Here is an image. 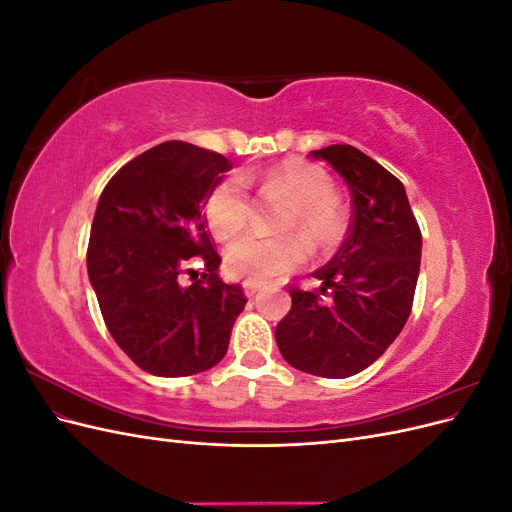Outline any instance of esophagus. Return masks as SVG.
Segmentation results:
<instances>
[{"mask_svg": "<svg viewBox=\"0 0 512 512\" xmlns=\"http://www.w3.org/2000/svg\"><path fill=\"white\" fill-rule=\"evenodd\" d=\"M243 290H245L247 297H254V294L260 290V284H258V282H252V280H245V282H243Z\"/></svg>", "mask_w": 512, "mask_h": 512, "instance_id": "1", "label": "esophagus"}]
</instances>
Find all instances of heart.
<instances>
[{
	"label": "heart",
	"mask_w": 512,
	"mask_h": 512,
	"mask_svg": "<svg viewBox=\"0 0 512 512\" xmlns=\"http://www.w3.org/2000/svg\"><path fill=\"white\" fill-rule=\"evenodd\" d=\"M260 183L265 190L284 188L294 196L284 226H303L318 247H331L344 237V211L335 200V185L327 170L305 160H286L267 173L228 175L211 188L205 200L207 224L215 237L228 239L250 222L252 196L247 183ZM309 256L305 237L297 232L286 235H247L232 241L224 252L228 275L252 282H267L299 267Z\"/></svg>",
	"instance_id": "obj_1"
}]
</instances>
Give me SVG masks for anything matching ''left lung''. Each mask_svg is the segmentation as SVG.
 Masks as SVG:
<instances>
[{"label":"left lung","instance_id":"1","mask_svg":"<svg viewBox=\"0 0 512 512\" xmlns=\"http://www.w3.org/2000/svg\"><path fill=\"white\" fill-rule=\"evenodd\" d=\"M348 183L352 215L344 243L312 275L316 292L290 286L292 307L277 322L284 359L305 374L348 378L389 348L410 316L421 269V228L401 183L352 145L309 153ZM330 292V301L321 297Z\"/></svg>","mask_w":512,"mask_h":512}]
</instances>
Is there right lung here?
<instances>
[{"label":"right lung","mask_w":512,"mask_h":512,"mask_svg":"<svg viewBox=\"0 0 512 512\" xmlns=\"http://www.w3.org/2000/svg\"><path fill=\"white\" fill-rule=\"evenodd\" d=\"M230 168L222 153L166 141L121 166L100 194L89 282L108 333L147 374L183 378L218 365L247 303L239 284L220 280L203 215ZM194 261L204 273L181 287Z\"/></svg>","instance_id":"add662e5"}]
</instances>
